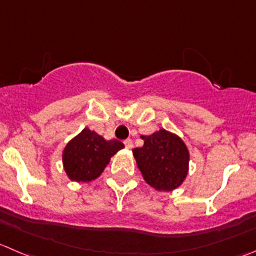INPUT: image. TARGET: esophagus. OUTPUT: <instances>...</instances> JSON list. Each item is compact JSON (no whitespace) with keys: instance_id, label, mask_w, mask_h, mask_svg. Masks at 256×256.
<instances>
[{"instance_id":"obj_1","label":"esophagus","mask_w":256,"mask_h":256,"mask_svg":"<svg viewBox=\"0 0 256 256\" xmlns=\"http://www.w3.org/2000/svg\"><path fill=\"white\" fill-rule=\"evenodd\" d=\"M124 144H125L126 148H128V150H131V148H134V144H132V140L131 138H128V140L124 141Z\"/></svg>"}]
</instances>
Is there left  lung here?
Instances as JSON below:
<instances>
[{"mask_svg":"<svg viewBox=\"0 0 256 256\" xmlns=\"http://www.w3.org/2000/svg\"><path fill=\"white\" fill-rule=\"evenodd\" d=\"M141 148L132 150L138 170L150 186L158 191H172L181 186L188 172L190 152L182 138L165 128L148 136Z\"/></svg>","mask_w":256,"mask_h":256,"instance_id":"left-lung-1","label":"left lung"}]
</instances>
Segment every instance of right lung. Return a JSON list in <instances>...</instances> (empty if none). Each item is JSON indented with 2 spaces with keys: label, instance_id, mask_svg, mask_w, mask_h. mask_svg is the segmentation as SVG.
Here are the masks:
<instances>
[{
  "label": "right lung",
  "instance_id": "obj_1",
  "mask_svg": "<svg viewBox=\"0 0 256 256\" xmlns=\"http://www.w3.org/2000/svg\"><path fill=\"white\" fill-rule=\"evenodd\" d=\"M125 148L118 140H106L85 128L62 151L64 168L71 181L90 182L104 172L111 158Z\"/></svg>",
  "mask_w": 256,
  "mask_h": 256
}]
</instances>
